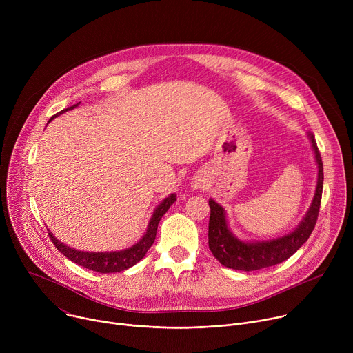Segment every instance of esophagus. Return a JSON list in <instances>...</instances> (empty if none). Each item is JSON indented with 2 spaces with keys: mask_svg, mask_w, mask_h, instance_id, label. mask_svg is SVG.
<instances>
[{
  "mask_svg": "<svg viewBox=\"0 0 353 353\" xmlns=\"http://www.w3.org/2000/svg\"><path fill=\"white\" fill-rule=\"evenodd\" d=\"M195 187H201V183H195Z\"/></svg>",
  "mask_w": 353,
  "mask_h": 353,
  "instance_id": "34e87169",
  "label": "esophagus"
}]
</instances>
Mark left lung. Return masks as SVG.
Returning a JSON list of instances; mask_svg holds the SVG:
<instances>
[{"label":"left lung","instance_id":"left-lung-1","mask_svg":"<svg viewBox=\"0 0 353 353\" xmlns=\"http://www.w3.org/2000/svg\"><path fill=\"white\" fill-rule=\"evenodd\" d=\"M316 162L319 165V179L314 199L309 212L301 223L289 234L270 241L244 243L236 239L228 229L226 216L223 208L216 204L214 199H210V226H208V244L214 257L225 267L237 271H257L268 268L292 257L296 251L303 245L310 237L319 218L321 194H323V161L320 150L317 148L313 132H309Z\"/></svg>","mask_w":353,"mask_h":353}]
</instances>
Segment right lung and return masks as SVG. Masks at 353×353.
<instances>
[{
	"mask_svg": "<svg viewBox=\"0 0 353 353\" xmlns=\"http://www.w3.org/2000/svg\"><path fill=\"white\" fill-rule=\"evenodd\" d=\"M77 106H78V103L68 108V109L61 110L56 116H59V114H61L67 110H71ZM56 116H53V117H56ZM52 119H50V120H52ZM174 201H176L174 194L165 198L161 203V205L155 210L152 218H150V222L148 225L145 236L137 244H134L132 247H130L127 250H123V251H112V253H86V251H78V250H74L71 247L64 245L50 232H48V236H50V239H52L53 244L56 245V248L60 251V253H63L68 260L74 261L75 264H78L83 268L100 272V274L120 272V271H124V270L135 265L139 260L143 259V256L146 254V251L149 250V247L152 245L154 241H155L159 221L168 212V210L170 208V205L174 203Z\"/></svg>",
	"mask_w": 353,
	"mask_h": 353,
	"instance_id": "1",
	"label": "right lung"
}]
</instances>
